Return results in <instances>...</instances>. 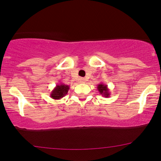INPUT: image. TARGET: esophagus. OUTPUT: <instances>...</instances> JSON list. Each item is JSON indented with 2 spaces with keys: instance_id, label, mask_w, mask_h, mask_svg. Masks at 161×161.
I'll return each mask as SVG.
<instances>
[{
  "instance_id": "1",
  "label": "esophagus",
  "mask_w": 161,
  "mask_h": 161,
  "mask_svg": "<svg viewBox=\"0 0 161 161\" xmlns=\"http://www.w3.org/2000/svg\"><path fill=\"white\" fill-rule=\"evenodd\" d=\"M80 82H82V83H84V82H85V79H83V78H81V79H80Z\"/></svg>"
}]
</instances>
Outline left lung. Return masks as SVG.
Returning a JSON list of instances; mask_svg holds the SVG:
<instances>
[{"label": "left lung", "mask_w": 161, "mask_h": 161, "mask_svg": "<svg viewBox=\"0 0 161 161\" xmlns=\"http://www.w3.org/2000/svg\"><path fill=\"white\" fill-rule=\"evenodd\" d=\"M97 90H98L99 93H100L102 96L105 97V98L109 97L110 94H111L108 87V85L104 84V83L101 82L100 84H99L98 86H97Z\"/></svg>", "instance_id": "8db88e82"}]
</instances>
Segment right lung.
<instances>
[{"label": "right lung", "instance_id": "obj_1", "mask_svg": "<svg viewBox=\"0 0 161 161\" xmlns=\"http://www.w3.org/2000/svg\"><path fill=\"white\" fill-rule=\"evenodd\" d=\"M69 89H70V86L68 85L63 84V83H60V84L57 85L54 89L50 93V97L53 99H60L63 98L64 96H66L68 93Z\"/></svg>", "mask_w": 161, "mask_h": 161}]
</instances>
